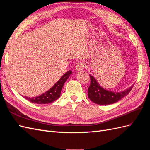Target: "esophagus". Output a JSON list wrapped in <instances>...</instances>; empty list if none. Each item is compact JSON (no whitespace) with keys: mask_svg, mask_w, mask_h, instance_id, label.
I'll list each match as a JSON object with an SVG mask.
<instances>
[{"mask_svg":"<svg viewBox=\"0 0 150 150\" xmlns=\"http://www.w3.org/2000/svg\"><path fill=\"white\" fill-rule=\"evenodd\" d=\"M84 66H85L84 63L83 62H80L77 64V65L76 66V69L78 71H81L83 70Z\"/></svg>","mask_w":150,"mask_h":150,"instance_id":"1","label":"esophagus"}]
</instances>
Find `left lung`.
Instances as JSON below:
<instances>
[{"mask_svg": "<svg viewBox=\"0 0 150 150\" xmlns=\"http://www.w3.org/2000/svg\"><path fill=\"white\" fill-rule=\"evenodd\" d=\"M91 84L88 88V97L93 103L100 105H109L115 103L128 94L134 83L128 89L120 92H115L103 88L94 77L89 74Z\"/></svg>", "mask_w": 150, "mask_h": 150, "instance_id": "8db88e82", "label": "left lung"}]
</instances>
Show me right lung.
I'll list each match as a JSON object with an SVG mask.
<instances>
[{"label": "right lung", "mask_w": 150, "mask_h": 150, "mask_svg": "<svg viewBox=\"0 0 150 150\" xmlns=\"http://www.w3.org/2000/svg\"><path fill=\"white\" fill-rule=\"evenodd\" d=\"M72 73V71H68L66 72L51 89H49L46 92L39 95V96L34 98L24 97V98L31 103L39 104H49L55 101L60 97L63 86Z\"/></svg>", "instance_id": "right-lung-1"}]
</instances>
